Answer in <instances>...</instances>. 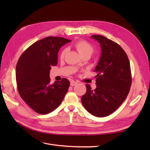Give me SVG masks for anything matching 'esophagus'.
Segmentation results:
<instances>
[{
	"label": "esophagus",
	"instance_id": "34e87169",
	"mask_svg": "<svg viewBox=\"0 0 150 150\" xmlns=\"http://www.w3.org/2000/svg\"><path fill=\"white\" fill-rule=\"evenodd\" d=\"M77 83H78L77 82L74 81H71V82H70V85H71V86H75Z\"/></svg>",
	"mask_w": 150,
	"mask_h": 150
}]
</instances>
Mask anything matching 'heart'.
Masks as SVG:
<instances>
[{"instance_id":"obj_1","label":"heart","mask_w":150,"mask_h":150,"mask_svg":"<svg viewBox=\"0 0 150 150\" xmlns=\"http://www.w3.org/2000/svg\"><path fill=\"white\" fill-rule=\"evenodd\" d=\"M74 47L75 49L77 50L79 53L80 54L81 56H82L84 55H91V54L93 52V47L91 44L87 42L86 40H79L76 41L74 44ZM66 53V49H63L61 52H60V58L62 59L65 56V54Z\"/></svg>"}]
</instances>
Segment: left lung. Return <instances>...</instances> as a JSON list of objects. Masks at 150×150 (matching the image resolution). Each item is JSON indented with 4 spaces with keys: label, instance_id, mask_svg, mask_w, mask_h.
Listing matches in <instances>:
<instances>
[{
    "label": "left lung",
    "instance_id": "left-lung-1",
    "mask_svg": "<svg viewBox=\"0 0 150 150\" xmlns=\"http://www.w3.org/2000/svg\"><path fill=\"white\" fill-rule=\"evenodd\" d=\"M99 42L101 56L95 71L97 88L86 84L82 105L89 113L106 117L117 110L129 93L132 85L130 64L124 50L117 43L102 35H91Z\"/></svg>",
    "mask_w": 150,
    "mask_h": 150
}]
</instances>
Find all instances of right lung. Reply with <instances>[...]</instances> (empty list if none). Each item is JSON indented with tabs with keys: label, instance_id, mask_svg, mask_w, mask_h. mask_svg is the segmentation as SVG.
<instances>
[{
	"label": "right lung",
	"instance_id": "add662e5",
	"mask_svg": "<svg viewBox=\"0 0 150 150\" xmlns=\"http://www.w3.org/2000/svg\"><path fill=\"white\" fill-rule=\"evenodd\" d=\"M69 42L65 38L47 37L33 43L18 59L16 66L18 93L37 113L45 115L55 110L68 90L67 79L51 83L50 70L57 65L60 47Z\"/></svg>",
	"mask_w": 150,
	"mask_h": 150
}]
</instances>
